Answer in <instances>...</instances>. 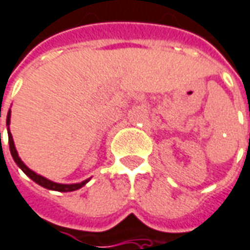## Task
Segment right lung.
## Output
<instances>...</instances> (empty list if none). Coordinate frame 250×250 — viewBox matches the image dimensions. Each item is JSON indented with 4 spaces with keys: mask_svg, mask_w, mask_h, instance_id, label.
I'll list each match as a JSON object with an SVG mask.
<instances>
[{
    "mask_svg": "<svg viewBox=\"0 0 250 250\" xmlns=\"http://www.w3.org/2000/svg\"><path fill=\"white\" fill-rule=\"evenodd\" d=\"M10 122V111L8 112V116H6V125H9ZM8 137H9V150H10V154L13 157V160L15 162L19 165V167L21 169L24 173L27 174L29 179H32L35 183H38L39 186L44 187L47 189H51V191H59V192H71V191H76V189H80L81 187H83L86 183H88V180H85L83 183H78V184H58V183H54V181H50V180L44 179L43 176H40V174H36L35 172H32L29 167H27L24 165V162L20 160V157L17 154V151H16L15 147V143H13V138H12V134H10V131L8 130Z\"/></svg>",
    "mask_w": 250,
    "mask_h": 250,
    "instance_id": "1",
    "label": "right lung"
}]
</instances>
